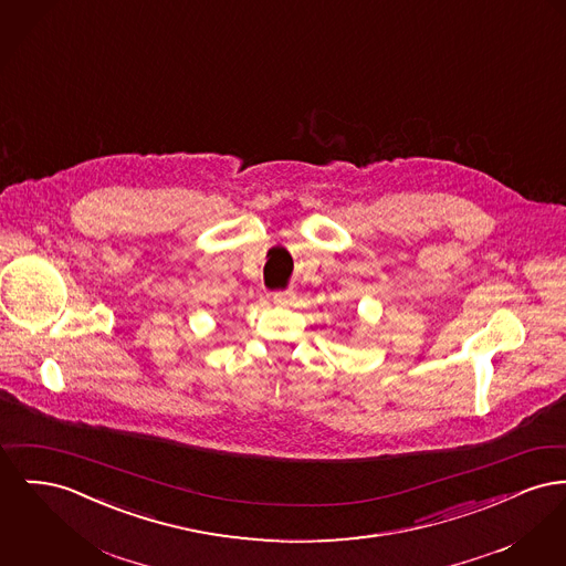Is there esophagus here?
I'll list each match as a JSON object with an SVG mask.
<instances>
[{"label": "esophagus", "mask_w": 566, "mask_h": 566, "mask_svg": "<svg viewBox=\"0 0 566 566\" xmlns=\"http://www.w3.org/2000/svg\"><path fill=\"white\" fill-rule=\"evenodd\" d=\"M273 301L277 305H286L291 301V293H273Z\"/></svg>", "instance_id": "34e87169"}]
</instances>
